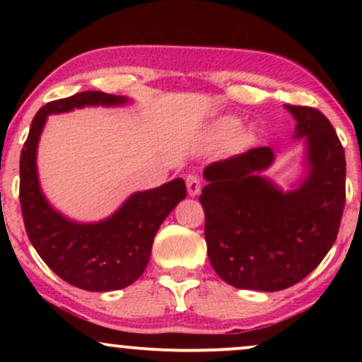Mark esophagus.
Here are the masks:
<instances>
[{
    "label": "esophagus",
    "mask_w": 362,
    "mask_h": 362,
    "mask_svg": "<svg viewBox=\"0 0 362 362\" xmlns=\"http://www.w3.org/2000/svg\"><path fill=\"white\" fill-rule=\"evenodd\" d=\"M185 184H187V192H189V195H192V197H195V195L201 192V177L195 175V173H192V175H187Z\"/></svg>",
    "instance_id": "obj_1"
}]
</instances>
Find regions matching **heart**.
Wrapping results in <instances>:
<instances>
[{
    "instance_id": "heart-1",
    "label": "heart",
    "mask_w": 362,
    "mask_h": 362,
    "mask_svg": "<svg viewBox=\"0 0 362 362\" xmlns=\"http://www.w3.org/2000/svg\"><path fill=\"white\" fill-rule=\"evenodd\" d=\"M236 126H238V122H236L235 119H228V120H224V127H226V129H235Z\"/></svg>"
}]
</instances>
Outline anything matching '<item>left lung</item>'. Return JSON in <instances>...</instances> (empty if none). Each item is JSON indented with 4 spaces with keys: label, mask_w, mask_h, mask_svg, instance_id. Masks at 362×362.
Masks as SVG:
<instances>
[{
    "label": "left lung",
    "mask_w": 362,
    "mask_h": 362,
    "mask_svg": "<svg viewBox=\"0 0 362 362\" xmlns=\"http://www.w3.org/2000/svg\"><path fill=\"white\" fill-rule=\"evenodd\" d=\"M306 138L308 173L294 190L262 177L274 161L269 146L204 168L201 201L211 265L238 289L281 291L305 279L337 238L346 206V155L322 112L286 105Z\"/></svg>",
    "instance_id": "obj_1"
}]
</instances>
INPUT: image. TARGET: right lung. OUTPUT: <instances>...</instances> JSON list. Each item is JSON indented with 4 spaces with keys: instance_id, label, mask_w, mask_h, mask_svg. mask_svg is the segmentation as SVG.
Returning <instances> with one entry per match:
<instances>
[{
    "instance_id": "add662e5",
    "label": "right lung",
    "mask_w": 362,
    "mask_h": 362,
    "mask_svg": "<svg viewBox=\"0 0 362 362\" xmlns=\"http://www.w3.org/2000/svg\"><path fill=\"white\" fill-rule=\"evenodd\" d=\"M129 98L103 91H81L54 100L35 114L20 155V206L28 240L62 281L86 291L127 288L146 269L155 235L187 189L182 178L136 192L110 218L76 223L64 218L44 197L37 175V144L47 115L81 107L124 105Z\"/></svg>"
}]
</instances>
